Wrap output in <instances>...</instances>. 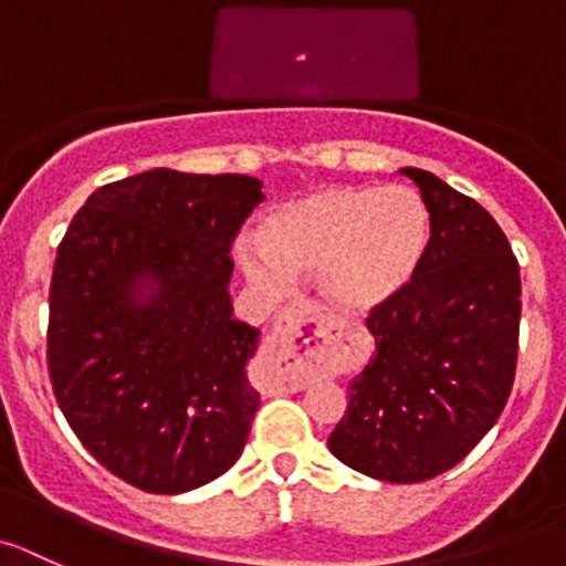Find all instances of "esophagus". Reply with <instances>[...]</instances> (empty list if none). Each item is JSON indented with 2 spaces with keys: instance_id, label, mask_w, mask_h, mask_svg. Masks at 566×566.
I'll return each instance as SVG.
<instances>
[{
  "instance_id": "1",
  "label": "esophagus",
  "mask_w": 566,
  "mask_h": 566,
  "mask_svg": "<svg viewBox=\"0 0 566 566\" xmlns=\"http://www.w3.org/2000/svg\"><path fill=\"white\" fill-rule=\"evenodd\" d=\"M321 313L313 307H293L279 318V326L268 337L265 374L276 390L307 388L310 371L321 357V332H304Z\"/></svg>"
}]
</instances>
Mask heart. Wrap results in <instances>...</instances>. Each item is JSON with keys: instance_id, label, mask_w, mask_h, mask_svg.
Wrapping results in <instances>:
<instances>
[{"instance_id": "1", "label": "heart", "mask_w": 566, "mask_h": 566, "mask_svg": "<svg viewBox=\"0 0 566 566\" xmlns=\"http://www.w3.org/2000/svg\"><path fill=\"white\" fill-rule=\"evenodd\" d=\"M432 240L424 198L410 187H318L271 209L256 237L237 242L253 290L282 298L315 276L321 295L352 315L394 307L413 287Z\"/></svg>"}]
</instances>
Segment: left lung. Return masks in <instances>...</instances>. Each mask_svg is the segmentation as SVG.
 I'll return each mask as SVG.
<instances>
[{"mask_svg": "<svg viewBox=\"0 0 566 566\" xmlns=\"http://www.w3.org/2000/svg\"><path fill=\"white\" fill-rule=\"evenodd\" d=\"M432 218L413 287L374 313L377 352L348 385L329 436L337 461L388 483H421L474 450L509 402L522 284L503 229L478 200L402 167Z\"/></svg>", "mask_w": 566, "mask_h": 566, "instance_id": "obj_1", "label": "left lung"}]
</instances>
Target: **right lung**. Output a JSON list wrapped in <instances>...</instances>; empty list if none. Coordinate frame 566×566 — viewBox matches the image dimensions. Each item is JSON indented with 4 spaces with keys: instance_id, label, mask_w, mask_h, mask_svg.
<instances>
[{
    "instance_id": "right-lung-1",
    "label": "right lung",
    "mask_w": 566,
    "mask_h": 566,
    "mask_svg": "<svg viewBox=\"0 0 566 566\" xmlns=\"http://www.w3.org/2000/svg\"><path fill=\"white\" fill-rule=\"evenodd\" d=\"M262 198L259 178L156 167L88 195L57 245L52 390L83 447L136 489L184 494L242 455L259 329L234 318L229 253Z\"/></svg>"
}]
</instances>
